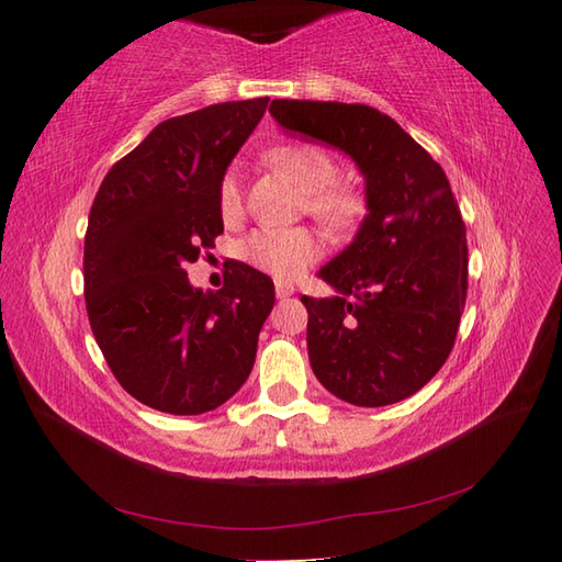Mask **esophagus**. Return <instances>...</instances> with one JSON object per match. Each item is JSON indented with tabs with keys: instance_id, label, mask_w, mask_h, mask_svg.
Masks as SVG:
<instances>
[{
	"instance_id": "34e87169",
	"label": "esophagus",
	"mask_w": 562,
	"mask_h": 562,
	"mask_svg": "<svg viewBox=\"0 0 562 562\" xmlns=\"http://www.w3.org/2000/svg\"><path fill=\"white\" fill-rule=\"evenodd\" d=\"M274 294H278L280 300H284V296L294 294V284L288 280H274Z\"/></svg>"
}]
</instances>
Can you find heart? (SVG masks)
<instances>
[{
    "label": "heart",
    "mask_w": 562,
    "mask_h": 562,
    "mask_svg": "<svg viewBox=\"0 0 562 562\" xmlns=\"http://www.w3.org/2000/svg\"><path fill=\"white\" fill-rule=\"evenodd\" d=\"M268 161L306 190V212L316 220L342 226L360 210V198L352 186L338 181V161L326 147L312 145V142H288L270 149ZM217 200L224 222H234L241 214V188L234 171L222 178ZM321 254H324V244L304 226H296V229H268L266 226V229L250 232L241 244V256L250 266L280 280L300 278Z\"/></svg>",
    "instance_id": "obj_1"
}]
</instances>
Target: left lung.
<instances>
[{"instance_id": "obj_1", "label": "left lung", "mask_w": 562, "mask_h": 562, "mask_svg": "<svg viewBox=\"0 0 562 562\" xmlns=\"http://www.w3.org/2000/svg\"><path fill=\"white\" fill-rule=\"evenodd\" d=\"M282 127L350 154L367 178L355 241L318 270L340 294L302 296L316 379L362 408L420 391L453 348L469 290V246L449 178L372 105L274 99Z\"/></svg>"}]
</instances>
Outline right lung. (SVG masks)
<instances>
[{
  "label": "right lung",
  "mask_w": 562,
  "mask_h": 562,
  "mask_svg": "<svg viewBox=\"0 0 562 562\" xmlns=\"http://www.w3.org/2000/svg\"><path fill=\"white\" fill-rule=\"evenodd\" d=\"M268 97L159 123L111 166L83 236V300L113 376L154 411L200 415L244 386L274 304L268 274L229 260L217 292L186 268L224 232L220 183Z\"/></svg>",
  "instance_id": "add662e5"
}]
</instances>
